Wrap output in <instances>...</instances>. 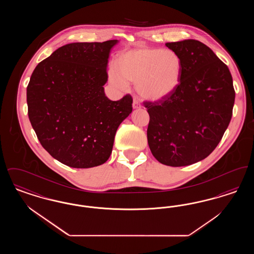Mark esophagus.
<instances>
[{
  "label": "esophagus",
  "mask_w": 254,
  "mask_h": 254,
  "mask_svg": "<svg viewBox=\"0 0 254 254\" xmlns=\"http://www.w3.org/2000/svg\"><path fill=\"white\" fill-rule=\"evenodd\" d=\"M132 108L133 109H141V108H142L140 102H139L138 99H136V98L133 99Z\"/></svg>",
  "instance_id": "34e87169"
}]
</instances>
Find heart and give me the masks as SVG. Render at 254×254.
I'll return each mask as SVG.
<instances>
[{"mask_svg": "<svg viewBox=\"0 0 254 254\" xmlns=\"http://www.w3.org/2000/svg\"><path fill=\"white\" fill-rule=\"evenodd\" d=\"M183 63L172 49L142 48L123 53L109 69V82L126 90L128 82H136L138 92L159 101L170 96L180 83Z\"/></svg>", "mask_w": 254, "mask_h": 254, "instance_id": "heart-1", "label": "heart"}]
</instances>
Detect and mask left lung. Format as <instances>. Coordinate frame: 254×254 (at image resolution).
<instances>
[{
    "label": "left lung",
    "instance_id": "obj_1",
    "mask_svg": "<svg viewBox=\"0 0 254 254\" xmlns=\"http://www.w3.org/2000/svg\"><path fill=\"white\" fill-rule=\"evenodd\" d=\"M166 46L181 58V79L170 96L144 103L147 143L161 164L190 166L207 157L221 141L235 91L229 67L205 44L189 39Z\"/></svg>",
    "mask_w": 254,
    "mask_h": 254
}]
</instances>
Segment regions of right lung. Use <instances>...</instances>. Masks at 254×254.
<instances>
[{
	"mask_svg": "<svg viewBox=\"0 0 254 254\" xmlns=\"http://www.w3.org/2000/svg\"><path fill=\"white\" fill-rule=\"evenodd\" d=\"M118 40L72 43L38 64L26 88L28 117L43 147L62 164L88 169L108 161L132 98L106 96L109 52Z\"/></svg>",
	"mask_w": 254,
	"mask_h": 254,
	"instance_id": "obj_1",
	"label": "right lung"
}]
</instances>
